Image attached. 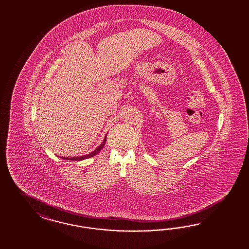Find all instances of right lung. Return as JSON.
Returning <instances> with one entry per match:
<instances>
[{"mask_svg":"<svg viewBox=\"0 0 249 249\" xmlns=\"http://www.w3.org/2000/svg\"><path fill=\"white\" fill-rule=\"evenodd\" d=\"M106 141H107V137H105V139H104L103 142L100 144V145L98 146V148H97L96 150H94V151H92V152H90L89 154H87V155H84V156H79V157H73V158H67V157H62V159H64V160H85V159H89L90 158V157H93V156L97 155L98 152L102 150L103 146L105 145Z\"/></svg>","mask_w":249,"mask_h":249,"instance_id":"obj_1","label":"right lung"}]
</instances>
